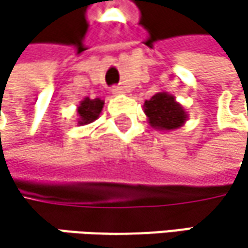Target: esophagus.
<instances>
[{"label":"esophagus","mask_w":248,"mask_h":248,"mask_svg":"<svg viewBox=\"0 0 248 248\" xmlns=\"http://www.w3.org/2000/svg\"><path fill=\"white\" fill-rule=\"evenodd\" d=\"M112 93L113 94H122V93H124V86H113L112 87Z\"/></svg>","instance_id":"1"}]
</instances>
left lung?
<instances>
[{"label": "left lung", "instance_id": "1", "mask_svg": "<svg viewBox=\"0 0 248 248\" xmlns=\"http://www.w3.org/2000/svg\"><path fill=\"white\" fill-rule=\"evenodd\" d=\"M143 110L149 124L159 130L178 129L188 119L185 109L175 100L172 94L167 92H159L146 100Z\"/></svg>", "mask_w": 248, "mask_h": 248}]
</instances>
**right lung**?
Here are the masks:
<instances>
[{
	"label": "right lung",
	"mask_w": 248,
	"mask_h": 248,
	"mask_svg": "<svg viewBox=\"0 0 248 248\" xmlns=\"http://www.w3.org/2000/svg\"><path fill=\"white\" fill-rule=\"evenodd\" d=\"M103 100L100 99H89V97H84L78 108H77V115H78V119H77V124H89L92 122H94L102 109H103Z\"/></svg>",
	"instance_id": "obj_1"
}]
</instances>
